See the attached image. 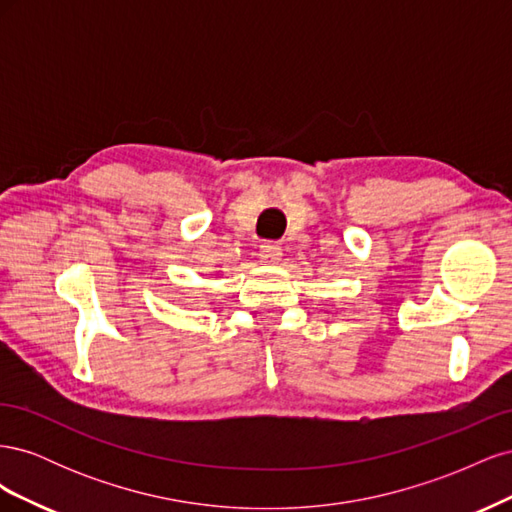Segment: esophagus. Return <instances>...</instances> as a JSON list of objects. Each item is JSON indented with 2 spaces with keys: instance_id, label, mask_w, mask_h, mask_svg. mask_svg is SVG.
<instances>
[{
  "instance_id": "1",
  "label": "esophagus",
  "mask_w": 512,
  "mask_h": 512,
  "mask_svg": "<svg viewBox=\"0 0 512 512\" xmlns=\"http://www.w3.org/2000/svg\"><path fill=\"white\" fill-rule=\"evenodd\" d=\"M280 260H282L280 245H275V243L260 245V262H265V265H277Z\"/></svg>"
}]
</instances>
